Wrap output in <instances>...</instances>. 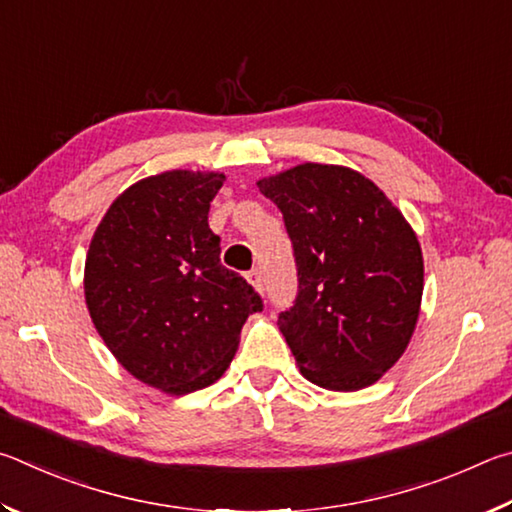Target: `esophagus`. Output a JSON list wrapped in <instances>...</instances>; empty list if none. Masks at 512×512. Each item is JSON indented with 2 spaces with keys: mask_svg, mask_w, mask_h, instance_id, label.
<instances>
[{
  "mask_svg": "<svg viewBox=\"0 0 512 512\" xmlns=\"http://www.w3.org/2000/svg\"><path fill=\"white\" fill-rule=\"evenodd\" d=\"M247 281L251 283V288H254L256 292H261V294H263L265 285H263V274H261V272H258V270H251V272H247Z\"/></svg>",
  "mask_w": 512,
  "mask_h": 512,
  "instance_id": "1",
  "label": "esophagus"
}]
</instances>
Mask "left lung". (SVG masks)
<instances>
[{
  "mask_svg": "<svg viewBox=\"0 0 512 512\" xmlns=\"http://www.w3.org/2000/svg\"><path fill=\"white\" fill-rule=\"evenodd\" d=\"M294 247L299 294L279 328L306 380L371 387L407 351L423 299V251L405 215L353 168L299 164L258 179Z\"/></svg>",
  "mask_w": 512,
  "mask_h": 512,
  "instance_id": "1",
  "label": "left lung"
}]
</instances>
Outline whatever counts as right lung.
I'll return each instance as SVG.
<instances>
[{"label":"right lung","mask_w":512,"mask_h":512,"mask_svg":"<svg viewBox=\"0 0 512 512\" xmlns=\"http://www.w3.org/2000/svg\"><path fill=\"white\" fill-rule=\"evenodd\" d=\"M224 173L166 170L125 188L85 258V303L125 371L170 396L220 380L263 301L220 263L209 206Z\"/></svg>","instance_id":"1"}]
</instances>
